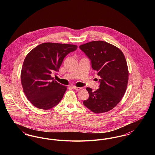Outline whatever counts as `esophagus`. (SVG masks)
I'll return each instance as SVG.
<instances>
[{
	"label": "esophagus",
	"mask_w": 155,
	"mask_h": 155,
	"mask_svg": "<svg viewBox=\"0 0 155 155\" xmlns=\"http://www.w3.org/2000/svg\"><path fill=\"white\" fill-rule=\"evenodd\" d=\"M72 88L74 89H75V90H80L81 89V87H75V86H73Z\"/></svg>",
	"instance_id": "obj_1"
}]
</instances>
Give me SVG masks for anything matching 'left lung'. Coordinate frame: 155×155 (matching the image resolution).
Listing matches in <instances>:
<instances>
[{
  "label": "left lung",
  "instance_id": "obj_1",
  "mask_svg": "<svg viewBox=\"0 0 155 155\" xmlns=\"http://www.w3.org/2000/svg\"><path fill=\"white\" fill-rule=\"evenodd\" d=\"M80 49L101 77L99 88L95 91L86 88L89 96L83 104L97 114L110 110L120 102L127 87L128 70L124 55L118 48L102 41L81 45Z\"/></svg>",
  "mask_w": 155,
  "mask_h": 155
}]
</instances>
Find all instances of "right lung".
Listing matches in <instances>:
<instances>
[{
    "label": "right lung",
    "mask_w": 155,
    "mask_h": 155,
    "mask_svg": "<svg viewBox=\"0 0 155 155\" xmlns=\"http://www.w3.org/2000/svg\"><path fill=\"white\" fill-rule=\"evenodd\" d=\"M77 49L74 45L43 43L27 55L21 81L24 92L34 106L48 110L59 104L67 87L54 81L51 74L59 72L64 58Z\"/></svg>",
    "instance_id": "right-lung-1"
}]
</instances>
